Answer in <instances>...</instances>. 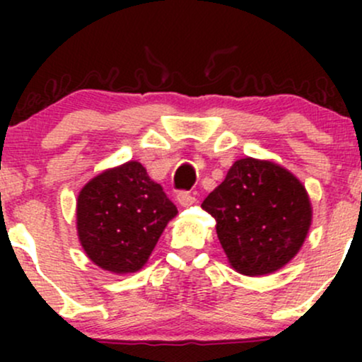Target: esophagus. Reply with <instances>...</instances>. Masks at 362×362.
I'll return each mask as SVG.
<instances>
[{
    "mask_svg": "<svg viewBox=\"0 0 362 362\" xmlns=\"http://www.w3.org/2000/svg\"><path fill=\"white\" fill-rule=\"evenodd\" d=\"M177 201L182 207H189V206L195 204V201H197V199H195L190 192H180L177 195Z\"/></svg>",
    "mask_w": 362,
    "mask_h": 362,
    "instance_id": "esophagus-1",
    "label": "esophagus"
}]
</instances>
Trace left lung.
Masks as SVG:
<instances>
[{"instance_id": "obj_1", "label": "left lung", "mask_w": 362, "mask_h": 362, "mask_svg": "<svg viewBox=\"0 0 362 362\" xmlns=\"http://www.w3.org/2000/svg\"><path fill=\"white\" fill-rule=\"evenodd\" d=\"M202 207L216 219V233L231 267L252 277L289 264L313 219L300 178L274 161L250 156L231 165Z\"/></svg>"}]
</instances>
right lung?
Wrapping results in <instances>:
<instances>
[{"label": "right lung", "mask_w": 362, "mask_h": 362, "mask_svg": "<svg viewBox=\"0 0 362 362\" xmlns=\"http://www.w3.org/2000/svg\"><path fill=\"white\" fill-rule=\"evenodd\" d=\"M177 207L139 161L107 168L80 190L76 231L86 257L114 274L146 265Z\"/></svg>", "instance_id": "right-lung-1"}]
</instances>
